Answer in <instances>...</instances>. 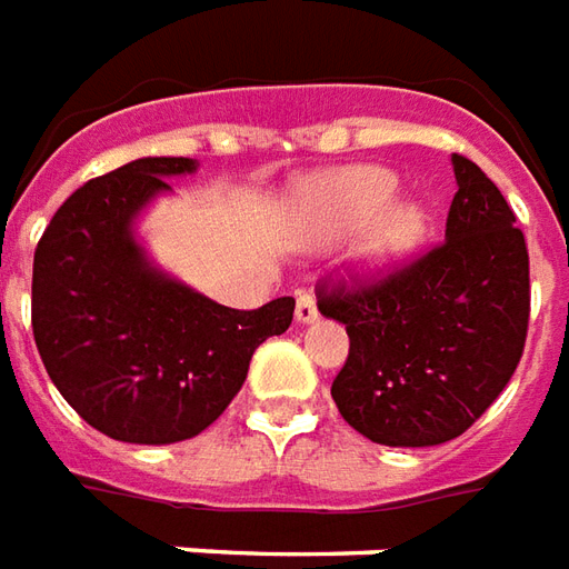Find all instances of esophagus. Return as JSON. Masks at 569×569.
<instances>
[{
    "label": "esophagus",
    "mask_w": 569,
    "mask_h": 569,
    "mask_svg": "<svg viewBox=\"0 0 569 569\" xmlns=\"http://www.w3.org/2000/svg\"><path fill=\"white\" fill-rule=\"evenodd\" d=\"M319 317V310H317V301H313V296L310 292H301L296 301V319L298 322H313V319Z\"/></svg>",
    "instance_id": "1"
}]
</instances>
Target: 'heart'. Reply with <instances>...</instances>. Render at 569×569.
Listing matches in <instances>:
<instances>
[{
    "label": "heart",
    "instance_id": "obj_1",
    "mask_svg": "<svg viewBox=\"0 0 569 569\" xmlns=\"http://www.w3.org/2000/svg\"><path fill=\"white\" fill-rule=\"evenodd\" d=\"M398 178L380 166H349L307 180L298 196L307 241H338L365 226L356 247L361 273H386L413 250L425 231V210L410 199H391Z\"/></svg>",
    "mask_w": 569,
    "mask_h": 569
}]
</instances>
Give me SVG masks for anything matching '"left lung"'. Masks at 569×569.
Listing matches in <instances>:
<instances>
[{
  "label": "left lung",
  "mask_w": 569,
  "mask_h": 569,
  "mask_svg": "<svg viewBox=\"0 0 569 569\" xmlns=\"http://www.w3.org/2000/svg\"><path fill=\"white\" fill-rule=\"evenodd\" d=\"M446 241L373 280H326L322 317L347 326V365L331 382L340 416L382 446H437L465 435L519 365L531 277L516 213L465 156Z\"/></svg>",
  "instance_id": "obj_1"
}]
</instances>
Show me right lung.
I'll return each mask as SVG.
<instances>
[{"mask_svg":"<svg viewBox=\"0 0 569 569\" xmlns=\"http://www.w3.org/2000/svg\"><path fill=\"white\" fill-rule=\"evenodd\" d=\"M196 166L147 156L83 183L36 247L38 356L74 413L111 440L162 446L201 435L241 391L256 347L296 313V298L231 310L147 259L138 213Z\"/></svg>","mask_w":569,"mask_h":569,"instance_id":"1","label":"right lung"}]
</instances>
